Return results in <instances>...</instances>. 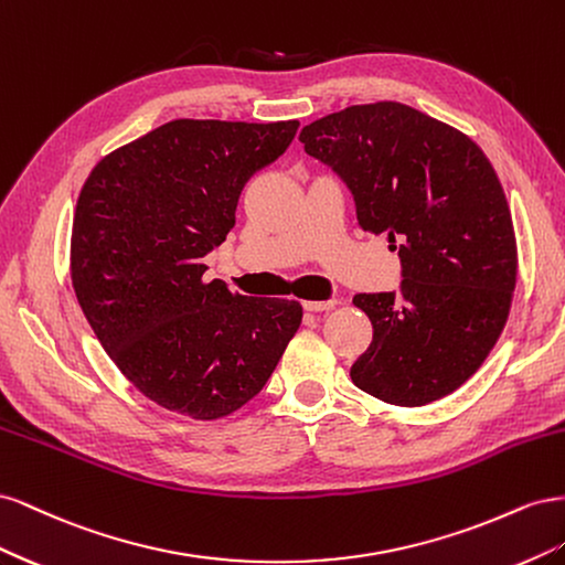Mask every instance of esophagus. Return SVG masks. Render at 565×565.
<instances>
[{
    "mask_svg": "<svg viewBox=\"0 0 565 565\" xmlns=\"http://www.w3.org/2000/svg\"><path fill=\"white\" fill-rule=\"evenodd\" d=\"M339 301L337 299H324V301H303V309L311 311V313H322V311H330L334 309Z\"/></svg>",
    "mask_w": 565,
    "mask_h": 565,
    "instance_id": "1",
    "label": "esophagus"
}]
</instances>
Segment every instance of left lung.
<instances>
[{"label": "left lung", "instance_id": "obj_1", "mask_svg": "<svg viewBox=\"0 0 565 565\" xmlns=\"http://www.w3.org/2000/svg\"><path fill=\"white\" fill-rule=\"evenodd\" d=\"M299 141L349 188L361 228L386 233L401 259L398 289L353 299L374 330L353 384L401 407L448 396L502 334L516 285L492 164L469 136L393 100L316 119Z\"/></svg>", "mask_w": 565, "mask_h": 565}]
</instances>
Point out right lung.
Segmentation results:
<instances>
[{
  "instance_id": "1",
  "label": "right lung",
  "mask_w": 565,
  "mask_h": 565,
  "mask_svg": "<svg viewBox=\"0 0 565 565\" xmlns=\"http://www.w3.org/2000/svg\"><path fill=\"white\" fill-rule=\"evenodd\" d=\"M297 129V119H174L110 152L82 188L71 247L77 301L125 377L172 413H235L299 330L297 301L233 295L202 278V259L235 226L245 183Z\"/></svg>"
}]
</instances>
